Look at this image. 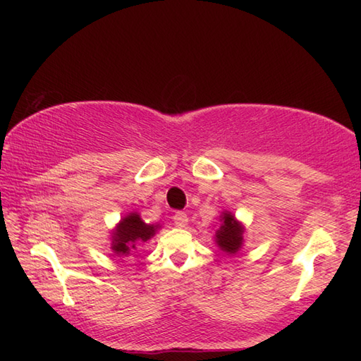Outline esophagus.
Returning <instances> with one entry per match:
<instances>
[{
  "label": "esophagus",
  "mask_w": 361,
  "mask_h": 361,
  "mask_svg": "<svg viewBox=\"0 0 361 361\" xmlns=\"http://www.w3.org/2000/svg\"><path fill=\"white\" fill-rule=\"evenodd\" d=\"M173 224L176 226H180V228L186 226L188 225V216H186L185 212H176L175 216H173Z\"/></svg>",
  "instance_id": "1"
}]
</instances>
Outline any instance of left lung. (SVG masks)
<instances>
[{"instance_id":"obj_1","label":"left lung","mask_w":361,"mask_h":361,"mask_svg":"<svg viewBox=\"0 0 361 361\" xmlns=\"http://www.w3.org/2000/svg\"><path fill=\"white\" fill-rule=\"evenodd\" d=\"M221 219H224V225H221V228L216 234V242L221 250L229 252V255H234L242 245L243 228L240 226L239 221H235L234 216H231V214L225 212Z\"/></svg>"}]
</instances>
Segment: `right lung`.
<instances>
[{
  "instance_id": "right-lung-1",
  "label": "right lung",
  "mask_w": 361,
  "mask_h": 361,
  "mask_svg": "<svg viewBox=\"0 0 361 361\" xmlns=\"http://www.w3.org/2000/svg\"><path fill=\"white\" fill-rule=\"evenodd\" d=\"M155 231L157 226L145 225L137 214L132 212L121 220L116 231L113 233V250L118 255H127L130 248H135L136 242H147Z\"/></svg>"
}]
</instances>
